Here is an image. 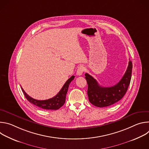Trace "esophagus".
Masks as SVG:
<instances>
[{
	"mask_svg": "<svg viewBox=\"0 0 149 149\" xmlns=\"http://www.w3.org/2000/svg\"><path fill=\"white\" fill-rule=\"evenodd\" d=\"M84 71H85V67H84V66H82V65L79 66V67L78 68L77 71V75L80 76V75H82V74H83V72H84Z\"/></svg>",
	"mask_w": 149,
	"mask_h": 149,
	"instance_id": "1",
	"label": "esophagus"
}]
</instances>
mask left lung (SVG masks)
<instances>
[{
  "instance_id": "obj_1",
  "label": "left lung",
  "mask_w": 149,
  "mask_h": 149,
  "mask_svg": "<svg viewBox=\"0 0 149 149\" xmlns=\"http://www.w3.org/2000/svg\"><path fill=\"white\" fill-rule=\"evenodd\" d=\"M133 64L131 61L121 80L115 86L110 87L100 86L98 82L92 76L85 74L87 84V94L90 102L98 107H105L120 101L126 93L130 85Z\"/></svg>"
}]
</instances>
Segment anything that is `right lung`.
I'll use <instances>...</instances> for the list:
<instances>
[{
    "label": "right lung",
    "instance_id": "add662e5",
    "mask_svg": "<svg viewBox=\"0 0 149 149\" xmlns=\"http://www.w3.org/2000/svg\"><path fill=\"white\" fill-rule=\"evenodd\" d=\"M75 76L72 75L71 77L63 85L61 90L59 92L52 98H49L48 100H35L30 96H29L22 88V91L26 97V98L32 104H34L37 107L45 109V110H56L61 108L62 106L64 104L65 102L66 95L68 90V87L71 82L74 79Z\"/></svg>",
    "mask_w": 149,
    "mask_h": 149
}]
</instances>
